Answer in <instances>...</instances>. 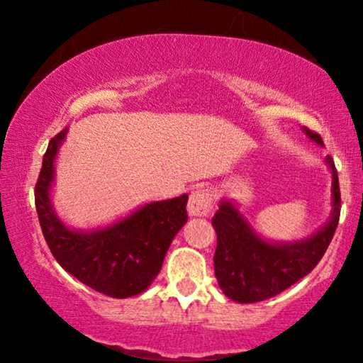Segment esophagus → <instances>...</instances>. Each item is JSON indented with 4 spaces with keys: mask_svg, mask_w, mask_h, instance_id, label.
<instances>
[{
    "mask_svg": "<svg viewBox=\"0 0 363 363\" xmlns=\"http://www.w3.org/2000/svg\"><path fill=\"white\" fill-rule=\"evenodd\" d=\"M211 193L205 190V188H198L190 195V200H188V215L190 216H206L211 210Z\"/></svg>",
    "mask_w": 363,
    "mask_h": 363,
    "instance_id": "34e87169",
    "label": "esophagus"
}]
</instances>
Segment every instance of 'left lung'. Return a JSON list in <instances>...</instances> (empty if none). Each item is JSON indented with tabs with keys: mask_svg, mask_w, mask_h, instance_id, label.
Listing matches in <instances>:
<instances>
[{
	"mask_svg": "<svg viewBox=\"0 0 363 363\" xmlns=\"http://www.w3.org/2000/svg\"><path fill=\"white\" fill-rule=\"evenodd\" d=\"M302 130L312 142L324 147L319 133ZM332 173L329 221L304 240L277 242L262 238L235 201L223 198L213 216L218 242L215 274L221 291L231 301L251 304L271 299L309 274L329 247L340 215V190L334 160L325 158Z\"/></svg>",
	"mask_w": 363,
	"mask_h": 363,
	"instance_id": "left-lung-1",
	"label": "left lung"
}]
</instances>
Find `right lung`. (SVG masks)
<instances>
[{
  "instance_id": "1",
  "label": "right lung",
  "mask_w": 363,
  "mask_h": 363,
  "mask_svg": "<svg viewBox=\"0 0 363 363\" xmlns=\"http://www.w3.org/2000/svg\"><path fill=\"white\" fill-rule=\"evenodd\" d=\"M66 135L64 128L49 142L34 191L44 240L59 264L94 291L116 299L140 294L158 276L173 238L188 221V195L147 203L91 231L69 228L51 201L54 163Z\"/></svg>"
}]
</instances>
